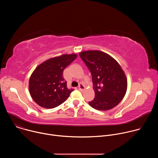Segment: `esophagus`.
<instances>
[{
    "label": "esophagus",
    "mask_w": 158,
    "mask_h": 158,
    "mask_svg": "<svg viewBox=\"0 0 158 158\" xmlns=\"http://www.w3.org/2000/svg\"><path fill=\"white\" fill-rule=\"evenodd\" d=\"M78 87H79V89L81 90V91H84V90L85 89V86H84L82 83H80V84H79Z\"/></svg>",
    "instance_id": "1"
}]
</instances>
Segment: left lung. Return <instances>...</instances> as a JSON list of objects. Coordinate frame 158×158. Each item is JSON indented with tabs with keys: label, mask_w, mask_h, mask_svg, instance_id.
I'll list each match as a JSON object with an SVG mask.
<instances>
[{
	"label": "left lung",
	"mask_w": 158,
	"mask_h": 158,
	"mask_svg": "<svg viewBox=\"0 0 158 158\" xmlns=\"http://www.w3.org/2000/svg\"><path fill=\"white\" fill-rule=\"evenodd\" d=\"M79 56L92 75L94 99L89 104L97 110H107L116 106L127 90L125 74L117 61L99 51H84Z\"/></svg>",
	"instance_id": "left-lung-1"
}]
</instances>
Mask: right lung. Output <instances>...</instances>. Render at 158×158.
<instances>
[{
    "mask_svg": "<svg viewBox=\"0 0 158 158\" xmlns=\"http://www.w3.org/2000/svg\"><path fill=\"white\" fill-rule=\"evenodd\" d=\"M77 57L76 54H64L40 64L29 80V92L40 106L52 109L62 104L74 91L68 89L63 71Z\"/></svg>",
    "mask_w": 158,
    "mask_h": 158,
    "instance_id": "obj_1",
    "label": "right lung"
}]
</instances>
